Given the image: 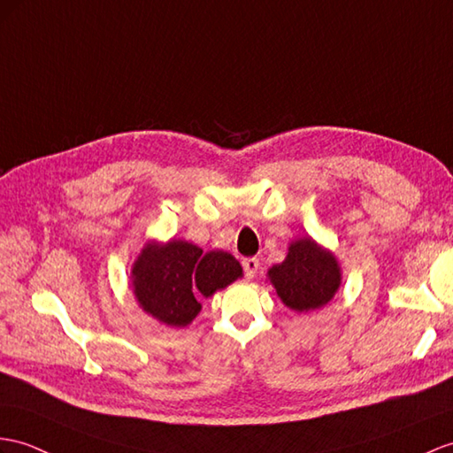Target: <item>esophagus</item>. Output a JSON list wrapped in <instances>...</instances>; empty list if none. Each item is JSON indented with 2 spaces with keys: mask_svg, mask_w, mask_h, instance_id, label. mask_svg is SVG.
Returning <instances> with one entry per match:
<instances>
[{
  "mask_svg": "<svg viewBox=\"0 0 453 453\" xmlns=\"http://www.w3.org/2000/svg\"><path fill=\"white\" fill-rule=\"evenodd\" d=\"M242 267H244L246 277L253 279V277H256L257 269H259V259L257 257H248V259L242 261Z\"/></svg>",
  "mask_w": 453,
  "mask_h": 453,
  "instance_id": "esophagus-1",
  "label": "esophagus"
}]
</instances>
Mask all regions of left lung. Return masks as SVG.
I'll return each mask as SVG.
<instances>
[{
    "label": "left lung",
    "instance_id": "8db88e82",
    "mask_svg": "<svg viewBox=\"0 0 453 453\" xmlns=\"http://www.w3.org/2000/svg\"><path fill=\"white\" fill-rule=\"evenodd\" d=\"M267 280L280 302L296 313L325 307L342 284L338 257L311 236L292 240L282 263L267 271Z\"/></svg>",
    "mask_w": 453,
    "mask_h": 453
}]
</instances>
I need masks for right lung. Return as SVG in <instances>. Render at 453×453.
Returning a JSON list of instances; mask_svg holds the SVG:
<instances>
[{
    "instance_id": "obj_1",
    "label": "right lung",
    "mask_w": 453,
    "mask_h": 453,
    "mask_svg": "<svg viewBox=\"0 0 453 453\" xmlns=\"http://www.w3.org/2000/svg\"><path fill=\"white\" fill-rule=\"evenodd\" d=\"M244 277L233 253L203 251L186 240H150L132 263L130 286L143 313L173 328L188 326L202 303L200 294L211 297L217 290Z\"/></svg>"
}]
</instances>
